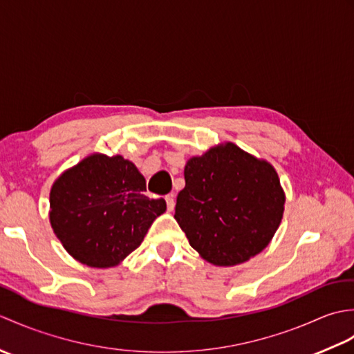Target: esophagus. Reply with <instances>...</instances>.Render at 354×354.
Wrapping results in <instances>:
<instances>
[{"mask_svg": "<svg viewBox=\"0 0 354 354\" xmlns=\"http://www.w3.org/2000/svg\"><path fill=\"white\" fill-rule=\"evenodd\" d=\"M165 202H167L169 212H173V208H175V198H173V194H167V196H165Z\"/></svg>", "mask_w": 354, "mask_h": 354, "instance_id": "esophagus-1", "label": "esophagus"}]
</instances>
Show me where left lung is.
<instances>
[{
  "instance_id": "8db88e82",
  "label": "left lung",
  "mask_w": 354,
  "mask_h": 354,
  "mask_svg": "<svg viewBox=\"0 0 354 354\" xmlns=\"http://www.w3.org/2000/svg\"><path fill=\"white\" fill-rule=\"evenodd\" d=\"M184 178L175 219L202 259L236 266L269 245L286 202L272 164L228 141L192 156Z\"/></svg>"
}]
</instances>
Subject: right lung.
<instances>
[{"instance_id": "right-lung-1", "label": "right lung", "mask_w": 354, "mask_h": 354, "mask_svg": "<svg viewBox=\"0 0 354 354\" xmlns=\"http://www.w3.org/2000/svg\"><path fill=\"white\" fill-rule=\"evenodd\" d=\"M146 179L122 155L91 153L65 170L50 190L53 232L74 260L114 268L137 250L167 205L150 199Z\"/></svg>"}]
</instances>
